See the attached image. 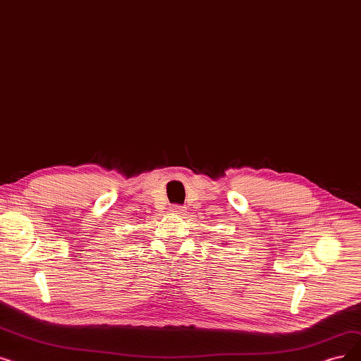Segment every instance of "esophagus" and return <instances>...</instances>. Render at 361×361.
I'll return each instance as SVG.
<instances>
[{"instance_id":"34e87169","label":"esophagus","mask_w":361,"mask_h":361,"mask_svg":"<svg viewBox=\"0 0 361 361\" xmlns=\"http://www.w3.org/2000/svg\"><path fill=\"white\" fill-rule=\"evenodd\" d=\"M172 212H174V214H178V215H184L185 209H183V207H174V208H172Z\"/></svg>"}]
</instances>
